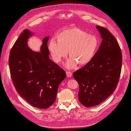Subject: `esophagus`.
Wrapping results in <instances>:
<instances>
[{"instance_id": "34e87169", "label": "esophagus", "mask_w": 131, "mask_h": 131, "mask_svg": "<svg viewBox=\"0 0 131 131\" xmlns=\"http://www.w3.org/2000/svg\"><path fill=\"white\" fill-rule=\"evenodd\" d=\"M66 75H67V76L68 77H71L72 76V72H71L70 71H67L66 72Z\"/></svg>"}]
</instances>
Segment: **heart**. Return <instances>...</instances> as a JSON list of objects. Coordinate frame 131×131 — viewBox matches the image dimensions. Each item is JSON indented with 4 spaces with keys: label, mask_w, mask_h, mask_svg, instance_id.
Instances as JSON below:
<instances>
[{
    "label": "heart",
    "mask_w": 131,
    "mask_h": 131,
    "mask_svg": "<svg viewBox=\"0 0 131 131\" xmlns=\"http://www.w3.org/2000/svg\"><path fill=\"white\" fill-rule=\"evenodd\" d=\"M59 40L52 38L49 45L53 60L60 63L68 53L70 58L65 66L68 69L88 63L94 57L99 46V40L94 35H89L78 28L66 29L58 35Z\"/></svg>",
    "instance_id": "1"
}]
</instances>
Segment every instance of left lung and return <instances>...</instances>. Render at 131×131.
I'll list each match as a JSON object with an SVG mask.
<instances>
[{"mask_svg":"<svg viewBox=\"0 0 131 131\" xmlns=\"http://www.w3.org/2000/svg\"><path fill=\"white\" fill-rule=\"evenodd\" d=\"M102 41L94 57L73 73L79 84V102L86 107L98 105L116 90L122 68V53L114 36L96 26Z\"/></svg>","mask_w":131,"mask_h":131,"instance_id":"8db88e82","label":"left lung"}]
</instances>
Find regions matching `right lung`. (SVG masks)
<instances>
[{"label":"right lung","mask_w":131,"mask_h":131,"mask_svg":"<svg viewBox=\"0 0 131 131\" xmlns=\"http://www.w3.org/2000/svg\"><path fill=\"white\" fill-rule=\"evenodd\" d=\"M33 33L26 29L10 52L9 65L13 85L21 97L31 106L47 109L55 101L59 85L66 77L65 71L49 58V37L43 39L40 52L28 47Z\"/></svg>","instance_id":"1"}]
</instances>
